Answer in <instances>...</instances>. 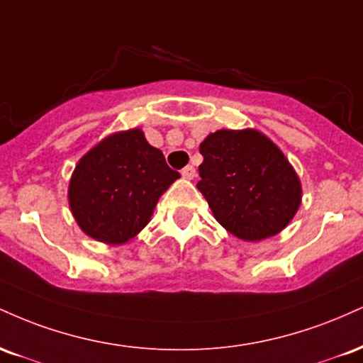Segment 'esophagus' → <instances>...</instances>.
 Instances as JSON below:
<instances>
[{"label": "esophagus", "mask_w": 363, "mask_h": 363, "mask_svg": "<svg viewBox=\"0 0 363 363\" xmlns=\"http://www.w3.org/2000/svg\"><path fill=\"white\" fill-rule=\"evenodd\" d=\"M182 177L187 179V181H191V179H194L196 176V169L193 167V165H187V167L182 169Z\"/></svg>", "instance_id": "1"}]
</instances>
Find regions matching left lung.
Instances as JSON below:
<instances>
[{"instance_id":"8db88e82","label":"left lung","mask_w":363,"mask_h":363,"mask_svg":"<svg viewBox=\"0 0 363 363\" xmlns=\"http://www.w3.org/2000/svg\"><path fill=\"white\" fill-rule=\"evenodd\" d=\"M198 189L215 220L245 242L280 234L302 203L289 158L257 129H218L199 145Z\"/></svg>"}]
</instances>
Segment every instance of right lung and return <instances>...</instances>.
I'll return each mask as SVG.
<instances>
[{
    "label": "right lung",
    "mask_w": 363,
    "mask_h": 363,
    "mask_svg": "<svg viewBox=\"0 0 363 363\" xmlns=\"http://www.w3.org/2000/svg\"><path fill=\"white\" fill-rule=\"evenodd\" d=\"M179 177L140 128L112 133L78 160L68 186L69 210L83 234L126 244L147 227L160 196Z\"/></svg>",
    "instance_id": "add662e5"
}]
</instances>
